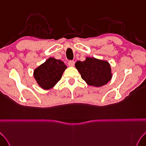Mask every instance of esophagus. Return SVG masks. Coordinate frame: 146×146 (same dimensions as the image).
Listing matches in <instances>:
<instances>
[{
	"mask_svg": "<svg viewBox=\"0 0 146 146\" xmlns=\"http://www.w3.org/2000/svg\"><path fill=\"white\" fill-rule=\"evenodd\" d=\"M68 65L71 67L74 66V65H75V62H74L73 61H70L69 62H68Z\"/></svg>",
	"mask_w": 146,
	"mask_h": 146,
	"instance_id": "34e87169",
	"label": "esophagus"
}]
</instances>
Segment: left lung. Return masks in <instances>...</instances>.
<instances>
[{
    "label": "left lung",
    "mask_w": 146,
    "mask_h": 146,
    "mask_svg": "<svg viewBox=\"0 0 146 146\" xmlns=\"http://www.w3.org/2000/svg\"><path fill=\"white\" fill-rule=\"evenodd\" d=\"M75 67L82 78L91 86L100 87L112 78L110 64L107 61L87 57L84 61H77Z\"/></svg>",
    "instance_id": "obj_1"
}]
</instances>
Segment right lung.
<instances>
[{
  "label": "right lung",
  "mask_w": 146,
  "mask_h": 146,
  "mask_svg": "<svg viewBox=\"0 0 146 146\" xmlns=\"http://www.w3.org/2000/svg\"><path fill=\"white\" fill-rule=\"evenodd\" d=\"M66 68L67 66L62 60L49 58L35 68L33 77L42 89L49 90L61 80Z\"/></svg>",
  "instance_id": "right-lung-1"
}]
</instances>
